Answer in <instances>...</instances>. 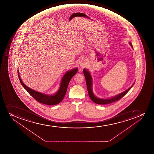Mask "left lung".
Returning <instances> with one entry per match:
<instances>
[{
    "label": "left lung",
    "instance_id": "8db88e82",
    "mask_svg": "<svg viewBox=\"0 0 154 154\" xmlns=\"http://www.w3.org/2000/svg\"><path fill=\"white\" fill-rule=\"evenodd\" d=\"M129 44L131 46V48H133V46H132L131 42H129ZM83 73H84V76L85 78L89 96L90 97V99H91L93 102L95 103L98 104H107L111 103L119 100V99H121L123 96H125L126 93H128V91L132 88L134 84V83L129 88H128L125 91L122 92V93H119L117 95L113 96V97L109 98H107V99L100 98L96 97L94 94L93 93V90H92V77L91 75L90 74V72L88 70L86 69H84Z\"/></svg>",
    "mask_w": 154,
    "mask_h": 154
}]
</instances>
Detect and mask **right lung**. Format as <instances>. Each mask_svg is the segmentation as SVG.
<instances>
[{
    "label": "right lung",
    "mask_w": 154,
    "mask_h": 154,
    "mask_svg": "<svg viewBox=\"0 0 154 154\" xmlns=\"http://www.w3.org/2000/svg\"><path fill=\"white\" fill-rule=\"evenodd\" d=\"M78 70V69L76 68L67 71L62 78L59 88L55 94L53 95L46 94L41 93L26 86L21 80L18 70H17V73L18 78L21 85L32 97L41 103L48 105H54L59 103L62 101L67 92V88L70 80L76 74Z\"/></svg>",
    "instance_id": "1"
}]
</instances>
